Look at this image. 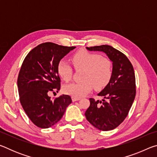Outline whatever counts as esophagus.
<instances>
[{"instance_id": "obj_1", "label": "esophagus", "mask_w": 157, "mask_h": 157, "mask_svg": "<svg viewBox=\"0 0 157 157\" xmlns=\"http://www.w3.org/2000/svg\"><path fill=\"white\" fill-rule=\"evenodd\" d=\"M80 100V98H76V97H72V100L73 102H75V101H78Z\"/></svg>"}]
</instances>
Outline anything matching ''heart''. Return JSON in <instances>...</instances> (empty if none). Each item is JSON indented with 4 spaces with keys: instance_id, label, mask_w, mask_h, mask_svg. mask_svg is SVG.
<instances>
[{
    "instance_id": "heart-1",
    "label": "heart",
    "mask_w": 157,
    "mask_h": 157,
    "mask_svg": "<svg viewBox=\"0 0 157 157\" xmlns=\"http://www.w3.org/2000/svg\"><path fill=\"white\" fill-rule=\"evenodd\" d=\"M72 62L76 69H84L81 82L66 85L63 91L73 97L81 98L91 91L102 89L109 82L113 74L111 61L102 58L99 54L86 50H80L74 54ZM58 73L65 82L70 81L73 75V68L67 61L62 59L57 65Z\"/></svg>"
}]
</instances>
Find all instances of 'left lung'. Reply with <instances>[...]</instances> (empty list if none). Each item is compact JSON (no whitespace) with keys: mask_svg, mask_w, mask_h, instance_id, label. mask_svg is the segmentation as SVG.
Here are the masks:
<instances>
[{"mask_svg":"<svg viewBox=\"0 0 157 157\" xmlns=\"http://www.w3.org/2000/svg\"><path fill=\"white\" fill-rule=\"evenodd\" d=\"M86 48L100 51L112 62L113 74L109 82L98 95L102 101L90 98V106L85 116L95 128L102 131L112 130L123 122L129 113L136 95L134 68L125 55L108 45Z\"/></svg>","mask_w":157,"mask_h":157,"instance_id":"obj_1","label":"left lung"}]
</instances>
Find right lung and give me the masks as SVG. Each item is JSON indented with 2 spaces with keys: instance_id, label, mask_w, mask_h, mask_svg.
<instances>
[{
  "instance_id": "1",
  "label": "right lung",
  "mask_w": 157,
  "mask_h": 157,
  "mask_svg": "<svg viewBox=\"0 0 157 157\" xmlns=\"http://www.w3.org/2000/svg\"><path fill=\"white\" fill-rule=\"evenodd\" d=\"M75 48L46 42L32 50L22 63L17 80L20 102L29 118L40 128L56 124L72 102L70 95L51 99L48 94L59 91L58 63Z\"/></svg>"
}]
</instances>
